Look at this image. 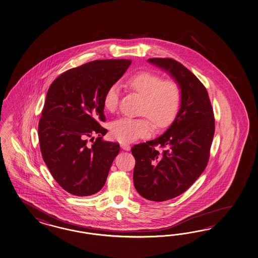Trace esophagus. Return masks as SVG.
<instances>
[{
	"label": "esophagus",
	"instance_id": "esophagus-1",
	"mask_svg": "<svg viewBox=\"0 0 258 258\" xmlns=\"http://www.w3.org/2000/svg\"><path fill=\"white\" fill-rule=\"evenodd\" d=\"M120 146H121L122 149H124L126 151H130L131 150V145H127V144H121Z\"/></svg>",
	"mask_w": 258,
	"mask_h": 258
}]
</instances>
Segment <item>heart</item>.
I'll use <instances>...</instances> for the list:
<instances>
[{"instance_id": "b5f03b06", "label": "heart", "mask_w": 258, "mask_h": 258, "mask_svg": "<svg viewBox=\"0 0 258 258\" xmlns=\"http://www.w3.org/2000/svg\"><path fill=\"white\" fill-rule=\"evenodd\" d=\"M128 88L143 96L141 113L144 117H122L111 124V135L120 143H132L145 138L153 132L152 120L158 128L171 124L178 113L182 101L181 88L172 80L151 72H141L127 80ZM119 86L113 84L108 88L103 98V105L108 111H114L118 104ZM151 119L150 120V119Z\"/></svg>"}]
</instances>
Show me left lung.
<instances>
[{"instance_id": "8db88e82", "label": "left lung", "mask_w": 258, "mask_h": 258, "mask_svg": "<svg viewBox=\"0 0 258 258\" xmlns=\"http://www.w3.org/2000/svg\"><path fill=\"white\" fill-rule=\"evenodd\" d=\"M147 61L174 79L182 101L162 135L132 147L133 182L146 200L169 201L186 191L205 170L214 135V111L206 88L182 64L168 57ZM157 145L164 150H157Z\"/></svg>"}]
</instances>
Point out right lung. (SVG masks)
Wrapping results in <instances>:
<instances>
[{
	"label": "right lung",
	"instance_id": "1",
	"mask_svg": "<svg viewBox=\"0 0 258 258\" xmlns=\"http://www.w3.org/2000/svg\"><path fill=\"white\" fill-rule=\"evenodd\" d=\"M131 64L128 59L86 63L61 74L47 91L38 126L40 148L53 178L72 195H93L106 182L120 146L102 139L103 98ZM93 135L98 136L95 141Z\"/></svg>",
	"mask_w": 258,
	"mask_h": 258
}]
</instances>
